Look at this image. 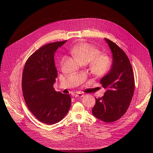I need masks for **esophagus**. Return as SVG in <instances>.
Listing matches in <instances>:
<instances>
[{
  "mask_svg": "<svg viewBox=\"0 0 153 153\" xmlns=\"http://www.w3.org/2000/svg\"><path fill=\"white\" fill-rule=\"evenodd\" d=\"M83 96V94L82 93H78V94H76L75 95V97H82Z\"/></svg>",
  "mask_w": 153,
  "mask_h": 153,
  "instance_id": "34e87169",
  "label": "esophagus"
}]
</instances>
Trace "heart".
I'll return each mask as SVG.
<instances>
[{
    "mask_svg": "<svg viewBox=\"0 0 153 153\" xmlns=\"http://www.w3.org/2000/svg\"><path fill=\"white\" fill-rule=\"evenodd\" d=\"M72 54L82 64L90 62L92 73L96 76H102L110 70L111 61L105 54H100V51L85 42H81L71 50ZM65 57H62L60 64H62Z\"/></svg>",
    "mask_w": 153,
    "mask_h": 153,
    "instance_id": "obj_1",
    "label": "heart"
}]
</instances>
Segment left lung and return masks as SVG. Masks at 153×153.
I'll return each instance as SVG.
<instances>
[{
  "label": "left lung",
  "mask_w": 153,
  "mask_h": 153,
  "mask_svg": "<svg viewBox=\"0 0 153 153\" xmlns=\"http://www.w3.org/2000/svg\"><path fill=\"white\" fill-rule=\"evenodd\" d=\"M105 40L113 56L111 67L100 82L106 89L103 96L96 98L92 113L96 118L110 123L117 120L126 113L134 91V73L125 53L115 43Z\"/></svg>",
  "instance_id": "8db88e82"
}]
</instances>
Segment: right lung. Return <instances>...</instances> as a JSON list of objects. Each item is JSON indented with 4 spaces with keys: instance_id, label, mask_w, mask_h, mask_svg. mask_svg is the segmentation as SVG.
Returning a JSON list of instances; mask_svg holds the SVG:
<instances>
[{
    "instance_id": "right-lung-1",
    "label": "right lung",
    "mask_w": 153,
    "mask_h": 153,
    "mask_svg": "<svg viewBox=\"0 0 153 153\" xmlns=\"http://www.w3.org/2000/svg\"><path fill=\"white\" fill-rule=\"evenodd\" d=\"M66 42L42 47L28 59L23 71L22 88L25 103L36 119L47 125L62 120L71 104L69 94L56 92L53 87L57 77L54 53Z\"/></svg>"
}]
</instances>
